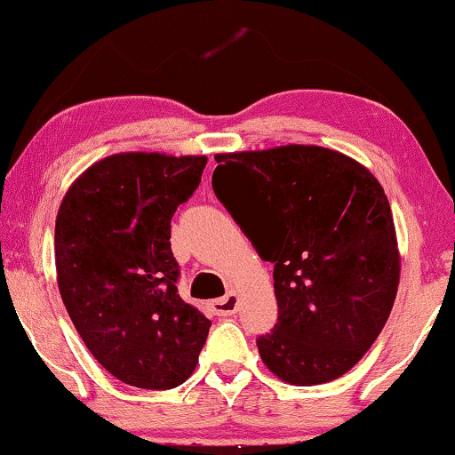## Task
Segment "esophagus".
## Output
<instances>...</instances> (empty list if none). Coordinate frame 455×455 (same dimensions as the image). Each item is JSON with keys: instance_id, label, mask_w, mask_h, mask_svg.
I'll use <instances>...</instances> for the list:
<instances>
[{"instance_id": "esophagus-1", "label": "esophagus", "mask_w": 455, "mask_h": 455, "mask_svg": "<svg viewBox=\"0 0 455 455\" xmlns=\"http://www.w3.org/2000/svg\"><path fill=\"white\" fill-rule=\"evenodd\" d=\"M237 304H239L237 294H227L212 302V310H214L216 317H231V315L237 313Z\"/></svg>"}]
</instances>
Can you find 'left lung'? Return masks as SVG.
I'll use <instances>...</instances> for the list:
<instances>
[{"mask_svg": "<svg viewBox=\"0 0 455 455\" xmlns=\"http://www.w3.org/2000/svg\"><path fill=\"white\" fill-rule=\"evenodd\" d=\"M216 197L262 260L279 317L256 340L279 380L315 387L347 373L380 336L401 256L384 188L331 148L285 145L216 155Z\"/></svg>", "mask_w": 455, "mask_h": 455, "instance_id": "obj_1", "label": "left lung"}]
</instances>
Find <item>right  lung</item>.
Listing matches in <instances>:
<instances>
[{
	"instance_id": "obj_1",
	"label": "right lung",
	"mask_w": 455,
	"mask_h": 455,
	"mask_svg": "<svg viewBox=\"0 0 455 455\" xmlns=\"http://www.w3.org/2000/svg\"><path fill=\"white\" fill-rule=\"evenodd\" d=\"M208 157L117 153L68 187L54 258L68 317L94 359L130 387L188 380L212 321L178 294L170 247L176 208L199 187Z\"/></svg>"
}]
</instances>
